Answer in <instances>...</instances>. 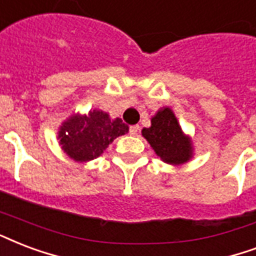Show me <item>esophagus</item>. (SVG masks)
<instances>
[{
    "label": "esophagus",
    "instance_id": "obj_1",
    "mask_svg": "<svg viewBox=\"0 0 256 256\" xmlns=\"http://www.w3.org/2000/svg\"><path fill=\"white\" fill-rule=\"evenodd\" d=\"M138 132H140V126H138V124H132V126H130V134H132V136H136Z\"/></svg>",
    "mask_w": 256,
    "mask_h": 256
}]
</instances>
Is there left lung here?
<instances>
[{
  "instance_id": "left-lung-1",
  "label": "left lung",
  "mask_w": 256,
  "mask_h": 256,
  "mask_svg": "<svg viewBox=\"0 0 256 256\" xmlns=\"http://www.w3.org/2000/svg\"><path fill=\"white\" fill-rule=\"evenodd\" d=\"M150 122V128H142V136L161 161L180 166L193 158L192 138L182 132L170 107H161Z\"/></svg>"
}]
</instances>
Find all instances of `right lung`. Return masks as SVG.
<instances>
[{
	"label": "right lung",
	"mask_w": 256,
	"mask_h": 256,
	"mask_svg": "<svg viewBox=\"0 0 256 256\" xmlns=\"http://www.w3.org/2000/svg\"><path fill=\"white\" fill-rule=\"evenodd\" d=\"M128 126L120 118H111L106 111L75 112L58 126V140L62 150L76 162L98 158L115 138L128 134Z\"/></svg>",
	"instance_id": "right-lung-1"
}]
</instances>
